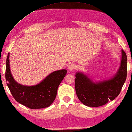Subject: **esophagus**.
<instances>
[{"mask_svg":"<svg viewBox=\"0 0 132 132\" xmlns=\"http://www.w3.org/2000/svg\"><path fill=\"white\" fill-rule=\"evenodd\" d=\"M76 68V64L74 63H71L70 64H69L68 69L69 71H73V70H75Z\"/></svg>","mask_w":132,"mask_h":132,"instance_id":"34e87169","label":"esophagus"}]
</instances>
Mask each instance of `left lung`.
<instances>
[{
	"instance_id": "left-lung-1",
	"label": "left lung",
	"mask_w": 132,
	"mask_h": 132,
	"mask_svg": "<svg viewBox=\"0 0 132 132\" xmlns=\"http://www.w3.org/2000/svg\"><path fill=\"white\" fill-rule=\"evenodd\" d=\"M127 76V57L122 50L120 67L116 75L110 80L94 83L86 75L77 73L75 80L76 94L85 106L91 107L103 106L119 95Z\"/></svg>"
}]
</instances>
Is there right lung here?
<instances>
[{"mask_svg": "<svg viewBox=\"0 0 132 132\" xmlns=\"http://www.w3.org/2000/svg\"><path fill=\"white\" fill-rule=\"evenodd\" d=\"M9 56L8 54L5 67V80L14 99L31 109H39L50 106L56 98L58 87L65 76L67 70L51 73L36 85H22L16 82L11 73Z\"/></svg>", "mask_w": 132, "mask_h": 132, "instance_id": "add662e5", "label": "right lung"}]
</instances>
